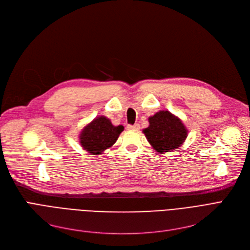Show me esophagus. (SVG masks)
Returning <instances> with one entry per match:
<instances>
[{
  "label": "esophagus",
  "instance_id": "esophagus-1",
  "mask_svg": "<svg viewBox=\"0 0 250 250\" xmlns=\"http://www.w3.org/2000/svg\"><path fill=\"white\" fill-rule=\"evenodd\" d=\"M128 129H134V130H139L140 129V125L135 124V125H127Z\"/></svg>",
  "mask_w": 250,
  "mask_h": 250
}]
</instances>
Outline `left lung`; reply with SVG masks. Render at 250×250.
I'll return each mask as SVG.
<instances>
[{
	"label": "left lung",
	"mask_w": 250,
	"mask_h": 250,
	"mask_svg": "<svg viewBox=\"0 0 250 250\" xmlns=\"http://www.w3.org/2000/svg\"><path fill=\"white\" fill-rule=\"evenodd\" d=\"M150 125L143 130L152 147L160 153L171 152L183 144L188 130L178 117L161 110L149 118Z\"/></svg>",
	"instance_id": "obj_1"
}]
</instances>
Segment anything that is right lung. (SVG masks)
Returning <instances> with one entry per match:
<instances>
[{"label": "right lung", "instance_id": "1", "mask_svg": "<svg viewBox=\"0 0 250 250\" xmlns=\"http://www.w3.org/2000/svg\"><path fill=\"white\" fill-rule=\"evenodd\" d=\"M123 130V125L114 126L105 116L97 117L81 133V146L91 154H101L113 145Z\"/></svg>", "mask_w": 250, "mask_h": 250}]
</instances>
